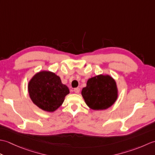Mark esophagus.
<instances>
[{
  "mask_svg": "<svg viewBox=\"0 0 155 155\" xmlns=\"http://www.w3.org/2000/svg\"><path fill=\"white\" fill-rule=\"evenodd\" d=\"M74 92L75 93H80V88H78V87H77V88H75L74 89Z\"/></svg>",
  "mask_w": 155,
  "mask_h": 155,
  "instance_id": "esophagus-1",
  "label": "esophagus"
}]
</instances>
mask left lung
Returning a JSON list of instances; mask_svg holds the SVG:
<instances>
[{
  "mask_svg": "<svg viewBox=\"0 0 155 155\" xmlns=\"http://www.w3.org/2000/svg\"><path fill=\"white\" fill-rule=\"evenodd\" d=\"M81 93L88 106L97 110L107 109L117 98L116 83L108 75L101 74L91 78Z\"/></svg>",
  "mask_w": 155,
  "mask_h": 155,
  "instance_id": "8db88e82",
  "label": "left lung"
}]
</instances>
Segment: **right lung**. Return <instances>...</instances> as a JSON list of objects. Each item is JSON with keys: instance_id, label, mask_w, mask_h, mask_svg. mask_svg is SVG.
I'll return each mask as SVG.
<instances>
[{"instance_id": "add662e5", "label": "right lung", "mask_w": 155, "mask_h": 155, "mask_svg": "<svg viewBox=\"0 0 155 155\" xmlns=\"http://www.w3.org/2000/svg\"><path fill=\"white\" fill-rule=\"evenodd\" d=\"M28 93L32 102L42 110L53 112L61 106L68 88L53 72L42 71L36 74L28 84Z\"/></svg>"}]
</instances>
